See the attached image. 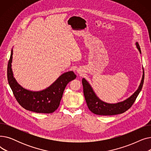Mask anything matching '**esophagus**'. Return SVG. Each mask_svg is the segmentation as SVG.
Instances as JSON below:
<instances>
[{
  "label": "esophagus",
  "instance_id": "34e87169",
  "mask_svg": "<svg viewBox=\"0 0 151 151\" xmlns=\"http://www.w3.org/2000/svg\"><path fill=\"white\" fill-rule=\"evenodd\" d=\"M77 71H78V73L79 74H81V73H81V71L80 70H78Z\"/></svg>",
  "mask_w": 151,
  "mask_h": 151
}]
</instances>
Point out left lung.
Instances as JSON below:
<instances>
[{
    "instance_id": "1",
    "label": "left lung",
    "mask_w": 151,
    "mask_h": 151,
    "mask_svg": "<svg viewBox=\"0 0 151 151\" xmlns=\"http://www.w3.org/2000/svg\"><path fill=\"white\" fill-rule=\"evenodd\" d=\"M137 49L141 54V49L138 43L136 42ZM142 76L141 83L138 89L133 93L132 96L127 99L123 101L118 102L117 104H108V103L101 100L94 92L93 89L89 83L83 78L82 83L83 86L84 96L89 110L93 113L101 116H111L119 114H122L127 111L133 104V103L137 98L138 94L142 89L145 79V71L142 67Z\"/></svg>"
}]
</instances>
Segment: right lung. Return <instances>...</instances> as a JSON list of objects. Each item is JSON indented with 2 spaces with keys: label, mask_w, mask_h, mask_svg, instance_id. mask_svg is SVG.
Masks as SVG:
<instances>
[{
  "label": "right lung",
  "mask_w": 151,
  "mask_h": 151,
  "mask_svg": "<svg viewBox=\"0 0 151 151\" xmlns=\"http://www.w3.org/2000/svg\"><path fill=\"white\" fill-rule=\"evenodd\" d=\"M13 49L8 63L7 78L13 95L19 104L24 109L37 113H52L60 104L67 84L76 78L73 71L61 75L48 88L40 91H31L23 88L13 76L12 69Z\"/></svg>",
  "instance_id": "add662e5"
}]
</instances>
